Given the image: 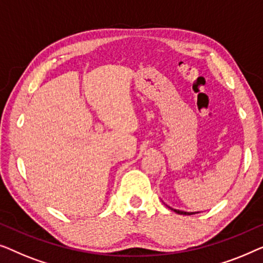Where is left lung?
<instances>
[{
  "mask_svg": "<svg viewBox=\"0 0 263 263\" xmlns=\"http://www.w3.org/2000/svg\"><path fill=\"white\" fill-rule=\"evenodd\" d=\"M170 210H173L174 212H176L177 214H195V213H199V212H184V211L175 210V209H172V207H170Z\"/></svg>",
  "mask_w": 263,
  "mask_h": 263,
  "instance_id": "obj_1",
  "label": "left lung"
}]
</instances>
